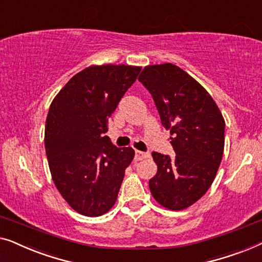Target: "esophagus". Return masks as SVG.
<instances>
[{
    "label": "esophagus",
    "instance_id": "obj_1",
    "mask_svg": "<svg viewBox=\"0 0 262 262\" xmlns=\"http://www.w3.org/2000/svg\"><path fill=\"white\" fill-rule=\"evenodd\" d=\"M148 156H149L148 153L141 152V150H138V149L135 150V159L136 160H141V159H143V158H147Z\"/></svg>",
    "mask_w": 262,
    "mask_h": 262
}]
</instances>
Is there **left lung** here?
I'll list each match as a JSON object with an SVG mask.
<instances>
[{"instance_id":"1","label":"left lung","mask_w":262,"mask_h":262,"mask_svg":"<svg viewBox=\"0 0 262 262\" xmlns=\"http://www.w3.org/2000/svg\"><path fill=\"white\" fill-rule=\"evenodd\" d=\"M139 82L152 95L176 157L153 152L157 174L149 190L158 203L183 210L209 190L224 149V119L203 86L171 62L149 65Z\"/></svg>"}]
</instances>
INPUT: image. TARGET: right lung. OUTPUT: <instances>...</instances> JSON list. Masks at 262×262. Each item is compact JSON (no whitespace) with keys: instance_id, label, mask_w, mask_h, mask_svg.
I'll list each match as a JSON object with an SVG mask.
<instances>
[{"instance_id":"obj_1","label":"right lung","mask_w":262,"mask_h":262,"mask_svg":"<svg viewBox=\"0 0 262 262\" xmlns=\"http://www.w3.org/2000/svg\"><path fill=\"white\" fill-rule=\"evenodd\" d=\"M141 71L139 66H90L66 83L51 103L45 148L51 174L68 204L80 215L97 217L117 200L132 147L114 146L109 117Z\"/></svg>"}]
</instances>
